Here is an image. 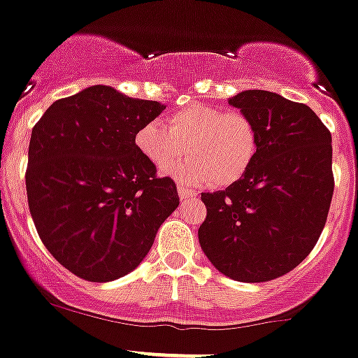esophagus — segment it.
I'll return each instance as SVG.
<instances>
[{
	"mask_svg": "<svg viewBox=\"0 0 358 358\" xmlns=\"http://www.w3.org/2000/svg\"><path fill=\"white\" fill-rule=\"evenodd\" d=\"M178 196H180V199H182V201H187V199H190V197H196L197 194L196 192H189L187 189H182V187H180Z\"/></svg>",
	"mask_w": 358,
	"mask_h": 358,
	"instance_id": "34e87169",
	"label": "esophagus"
}]
</instances>
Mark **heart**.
I'll use <instances>...</instances> for the list:
<instances>
[{"mask_svg":"<svg viewBox=\"0 0 358 358\" xmlns=\"http://www.w3.org/2000/svg\"><path fill=\"white\" fill-rule=\"evenodd\" d=\"M134 147L154 168L169 166L184 150L187 159L169 166L166 175L187 187L215 182L229 187L241 180L257 154V129L248 115L206 103H189L152 120L134 134Z\"/></svg>","mask_w":358,"mask_h":358,"instance_id":"obj_1","label":"heart"}]
</instances>
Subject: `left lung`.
Listing matches in <instances>:
<instances>
[{"mask_svg": "<svg viewBox=\"0 0 358 358\" xmlns=\"http://www.w3.org/2000/svg\"><path fill=\"white\" fill-rule=\"evenodd\" d=\"M229 105L257 129L246 175L203 192L197 236L217 271L236 282H269L299 266L322 234L332 192V138L317 113L269 91H243Z\"/></svg>", "mask_w": 358, "mask_h": 358, "instance_id": "1", "label": "left lung"}]
</instances>
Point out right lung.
<instances>
[{
  "instance_id": "add662e5",
  "label": "right lung",
  "mask_w": 358,
  "mask_h": 358,
  "mask_svg": "<svg viewBox=\"0 0 358 358\" xmlns=\"http://www.w3.org/2000/svg\"><path fill=\"white\" fill-rule=\"evenodd\" d=\"M166 110L110 85L57 99L33 127L26 190L36 231L73 275L113 282L136 269L178 208L171 178L136 150L134 134Z\"/></svg>"
}]
</instances>
